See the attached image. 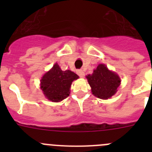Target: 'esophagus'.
I'll return each instance as SVG.
<instances>
[{
	"label": "esophagus",
	"instance_id": "34e87169",
	"mask_svg": "<svg viewBox=\"0 0 152 152\" xmlns=\"http://www.w3.org/2000/svg\"><path fill=\"white\" fill-rule=\"evenodd\" d=\"M77 75H79V77H84V75H85V74H84V72H83L82 70H78V71L77 72Z\"/></svg>",
	"mask_w": 152,
	"mask_h": 152
}]
</instances>
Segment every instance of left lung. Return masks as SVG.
<instances>
[{"mask_svg": "<svg viewBox=\"0 0 152 152\" xmlns=\"http://www.w3.org/2000/svg\"><path fill=\"white\" fill-rule=\"evenodd\" d=\"M86 77L93 94L103 100H107L113 96L121 82L119 75L110 71L103 64H99L94 70L92 75H88Z\"/></svg>", "mask_w": 152, "mask_h": 152, "instance_id": "1", "label": "left lung"}]
</instances>
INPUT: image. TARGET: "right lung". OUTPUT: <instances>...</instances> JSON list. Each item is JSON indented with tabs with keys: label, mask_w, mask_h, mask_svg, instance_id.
I'll use <instances>...</instances> for the list:
<instances>
[{
	"label": "right lung",
	"mask_w": 152,
	"mask_h": 152,
	"mask_svg": "<svg viewBox=\"0 0 152 152\" xmlns=\"http://www.w3.org/2000/svg\"><path fill=\"white\" fill-rule=\"evenodd\" d=\"M78 77L77 74L70 70L62 71L56 63L52 69L42 76L40 88L48 100L59 102L69 96L72 81Z\"/></svg>",
	"instance_id": "1"
}]
</instances>
